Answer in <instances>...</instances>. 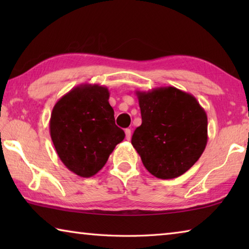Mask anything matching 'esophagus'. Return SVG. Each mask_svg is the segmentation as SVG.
<instances>
[{"label": "esophagus", "mask_w": 249, "mask_h": 249, "mask_svg": "<svg viewBox=\"0 0 249 249\" xmlns=\"http://www.w3.org/2000/svg\"><path fill=\"white\" fill-rule=\"evenodd\" d=\"M125 135H126V140L129 141L130 137H132V132H130L129 128H126L125 129Z\"/></svg>", "instance_id": "1"}]
</instances>
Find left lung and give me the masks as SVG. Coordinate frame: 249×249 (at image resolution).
<instances>
[{
    "mask_svg": "<svg viewBox=\"0 0 249 249\" xmlns=\"http://www.w3.org/2000/svg\"><path fill=\"white\" fill-rule=\"evenodd\" d=\"M142 125L132 145L147 170L159 179H174L199 160L208 142V116L190 93L175 87L136 91Z\"/></svg>",
    "mask_w": 249,
    "mask_h": 249,
    "instance_id": "8db88e82",
    "label": "left lung"
}]
</instances>
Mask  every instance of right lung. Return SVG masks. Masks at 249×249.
<instances>
[{
  "mask_svg": "<svg viewBox=\"0 0 249 249\" xmlns=\"http://www.w3.org/2000/svg\"><path fill=\"white\" fill-rule=\"evenodd\" d=\"M108 98L107 87L80 84L53 108L49 130L54 148L64 165L83 178L98 174L125 137Z\"/></svg>",
  "mask_w": 249,
  "mask_h": 249,
  "instance_id": "1",
  "label": "right lung"
}]
</instances>
